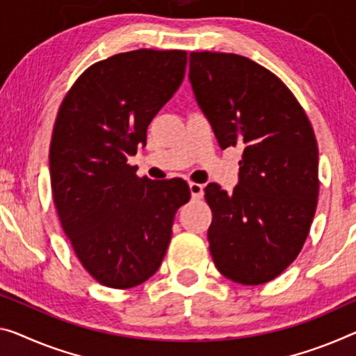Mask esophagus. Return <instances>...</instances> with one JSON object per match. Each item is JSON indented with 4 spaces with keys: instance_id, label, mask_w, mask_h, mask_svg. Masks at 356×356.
Wrapping results in <instances>:
<instances>
[{
    "instance_id": "obj_1",
    "label": "esophagus",
    "mask_w": 356,
    "mask_h": 356,
    "mask_svg": "<svg viewBox=\"0 0 356 356\" xmlns=\"http://www.w3.org/2000/svg\"><path fill=\"white\" fill-rule=\"evenodd\" d=\"M189 191H191V195H193V199H200L202 195H204V186L199 184V183H189Z\"/></svg>"
}]
</instances>
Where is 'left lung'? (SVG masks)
<instances>
[{
  "label": "left lung",
  "mask_w": 356,
  "mask_h": 356,
  "mask_svg": "<svg viewBox=\"0 0 356 356\" xmlns=\"http://www.w3.org/2000/svg\"><path fill=\"white\" fill-rule=\"evenodd\" d=\"M189 81L221 149L240 146L232 193L210 183V253L242 285L273 280L298 258L318 202V146L293 92L237 54L191 52Z\"/></svg>",
  "instance_id": "obj_1"
}]
</instances>
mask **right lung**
Wrapping results in <instances>:
<instances>
[{
  "instance_id": "obj_1",
  "label": "right lung",
  "mask_w": 356,
  "mask_h": 356,
  "mask_svg": "<svg viewBox=\"0 0 356 356\" xmlns=\"http://www.w3.org/2000/svg\"><path fill=\"white\" fill-rule=\"evenodd\" d=\"M186 51L138 49L90 65L71 86L52 130V199L84 269L108 288L146 282L162 264L184 179L136 177L127 157L181 86Z\"/></svg>"
}]
</instances>
